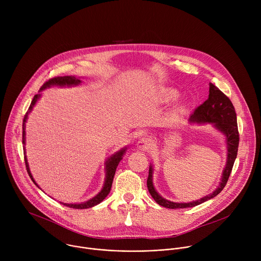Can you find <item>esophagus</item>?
<instances>
[{
    "label": "esophagus",
    "instance_id": "esophagus-1",
    "mask_svg": "<svg viewBox=\"0 0 261 261\" xmlns=\"http://www.w3.org/2000/svg\"><path fill=\"white\" fill-rule=\"evenodd\" d=\"M152 145V139L150 138V137H142V138H140L139 140H138V142H137V146L139 147V148H146L147 147H150Z\"/></svg>",
    "mask_w": 261,
    "mask_h": 261
}]
</instances>
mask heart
<instances>
[{"instance_id": "1", "label": "heart", "mask_w": 261, "mask_h": 261, "mask_svg": "<svg viewBox=\"0 0 261 261\" xmlns=\"http://www.w3.org/2000/svg\"><path fill=\"white\" fill-rule=\"evenodd\" d=\"M163 97H164V101L170 102V101L176 100V99L179 97V94H178L177 91L170 89V90H166V91L164 92V96H163Z\"/></svg>"}]
</instances>
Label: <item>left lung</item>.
<instances>
[{
    "instance_id": "left-lung-1",
    "label": "left lung",
    "mask_w": 261,
    "mask_h": 261,
    "mask_svg": "<svg viewBox=\"0 0 261 261\" xmlns=\"http://www.w3.org/2000/svg\"><path fill=\"white\" fill-rule=\"evenodd\" d=\"M189 121H190V123H198V124L214 123L215 127L226 136L227 152H228L227 153V163H226V167L224 168V171H223L221 184L219 187L212 194H208L205 197L200 198L199 200L192 201L189 203L172 202V201L164 199L162 196H160L154 188V185L152 181L153 168H152V166H150V170H148V176L146 179V186H147L148 192H150V194L152 195L154 200L159 205L167 207V208L192 207V206H196V205L217 196L223 190V188L226 186L229 175L231 173L237 155H238L240 134H239V129H238L236 110H234L233 104L231 103L230 99L222 91H220L216 86H214L213 84H210L208 98L194 110V113L191 115Z\"/></svg>"
}]
</instances>
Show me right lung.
I'll return each instance as SVG.
<instances>
[{"label":"right lung","mask_w":261,"mask_h":261,"mask_svg":"<svg viewBox=\"0 0 261 261\" xmlns=\"http://www.w3.org/2000/svg\"><path fill=\"white\" fill-rule=\"evenodd\" d=\"M81 84V81L75 79L74 76H58V77H54L49 81H47L46 83L43 84V86L40 88V91H43L44 89L50 87V86H72V85H79ZM40 95L37 94L34 96L32 102H31V105L29 107V110L27 111V114L23 118V122H22V143L24 144V135H25V132H24V126H25V122H27V118H28V115L31 113V110L33 109V106L35 105V103L37 102V100L39 99ZM126 148H123V150H121L120 152L116 153L115 155L111 156L107 161H106V177H105V182H104V187L103 189L101 190V192L99 194H97L95 197H93L92 199L86 201V202H83V203H79V204H71V203H63L64 205L66 206H69V207H72V208H77V210H83V208H89V207H92L94 205H97L98 203H100L107 195L108 193L110 192V189H111V185H113V180H114V176H115V173H116V170H117V167L120 163V161L122 160V156L123 154L125 153ZM24 162H25V167H27V171L30 175V177L32 178V180L36 184V181L34 180L31 172H30V169H29V165H28V161H27V158L24 157ZM38 186V185H37Z\"/></svg>","instance_id":"right-lung-1"}]
</instances>
